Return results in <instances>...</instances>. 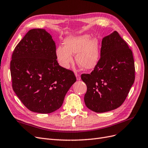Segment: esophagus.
I'll use <instances>...</instances> for the list:
<instances>
[{"label": "esophagus", "mask_w": 148, "mask_h": 148, "mask_svg": "<svg viewBox=\"0 0 148 148\" xmlns=\"http://www.w3.org/2000/svg\"><path fill=\"white\" fill-rule=\"evenodd\" d=\"M75 76H76V77H77V80H80V75L79 74L75 73Z\"/></svg>", "instance_id": "esophagus-1"}]
</instances>
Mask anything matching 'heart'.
Returning a JSON list of instances; mask_svg holds the SVG:
<instances>
[{
  "label": "heart",
  "instance_id": "heart-1",
  "mask_svg": "<svg viewBox=\"0 0 148 148\" xmlns=\"http://www.w3.org/2000/svg\"><path fill=\"white\" fill-rule=\"evenodd\" d=\"M99 42L96 37L90 39L88 34L69 36L64 40V47L59 46L56 56L60 65L69 68L73 63L72 54H77L75 60L77 64L84 69L95 67L99 60Z\"/></svg>",
  "mask_w": 148,
  "mask_h": 148
}]
</instances>
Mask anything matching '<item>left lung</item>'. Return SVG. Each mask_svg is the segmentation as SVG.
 Wrapping results in <instances>:
<instances>
[{
    "label": "left lung",
    "mask_w": 148,
    "mask_h": 148,
    "mask_svg": "<svg viewBox=\"0 0 148 148\" xmlns=\"http://www.w3.org/2000/svg\"><path fill=\"white\" fill-rule=\"evenodd\" d=\"M135 63L127 43L117 31L104 37L100 58L90 74H82L87 85L86 106L94 112L114 110L124 102L135 81Z\"/></svg>",
    "instance_id": "8db88e82"
}]
</instances>
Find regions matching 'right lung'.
<instances>
[{
    "instance_id": "1",
    "label": "right lung",
    "mask_w": 148,
    "mask_h": 148,
    "mask_svg": "<svg viewBox=\"0 0 148 148\" xmlns=\"http://www.w3.org/2000/svg\"><path fill=\"white\" fill-rule=\"evenodd\" d=\"M56 59L55 43L44 29L29 30L13 52L12 88L32 112L49 114L58 109L76 81L73 71L61 67Z\"/></svg>"
}]
</instances>
